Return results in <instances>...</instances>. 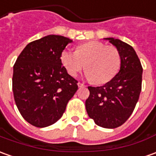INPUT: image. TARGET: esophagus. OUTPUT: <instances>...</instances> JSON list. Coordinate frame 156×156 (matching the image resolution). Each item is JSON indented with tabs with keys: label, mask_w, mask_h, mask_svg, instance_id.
Here are the masks:
<instances>
[{
	"label": "esophagus",
	"mask_w": 156,
	"mask_h": 156,
	"mask_svg": "<svg viewBox=\"0 0 156 156\" xmlns=\"http://www.w3.org/2000/svg\"><path fill=\"white\" fill-rule=\"evenodd\" d=\"M78 87H84V86H85V85H84V83H82L78 82Z\"/></svg>",
	"instance_id": "obj_1"
}]
</instances>
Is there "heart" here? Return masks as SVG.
Returning <instances> with one entry per match:
<instances>
[{"mask_svg": "<svg viewBox=\"0 0 156 156\" xmlns=\"http://www.w3.org/2000/svg\"><path fill=\"white\" fill-rule=\"evenodd\" d=\"M60 62L71 76H77L84 67L88 79L96 84H102L109 82L118 73L121 59L116 48L90 41L80 44L77 51L69 48H65L60 54Z\"/></svg>", "mask_w": 156, "mask_h": 156, "instance_id": "1", "label": "heart"}]
</instances>
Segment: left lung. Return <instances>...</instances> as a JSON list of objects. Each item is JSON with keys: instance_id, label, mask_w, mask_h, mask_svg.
I'll use <instances>...</instances> for the list:
<instances>
[{"instance_id": "8db88e82", "label": "left lung", "mask_w": 156, "mask_h": 156, "mask_svg": "<svg viewBox=\"0 0 156 156\" xmlns=\"http://www.w3.org/2000/svg\"><path fill=\"white\" fill-rule=\"evenodd\" d=\"M104 39L118 49L120 68L104 85L88 87L90 96L85 107L89 117L97 126L114 129L126 122L136 107L142 89L143 67L131 45L119 39Z\"/></svg>"}]
</instances>
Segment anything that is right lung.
Segmentation results:
<instances>
[{
    "instance_id": "right-lung-1",
    "label": "right lung",
    "mask_w": 156,
    "mask_h": 156,
    "mask_svg": "<svg viewBox=\"0 0 156 156\" xmlns=\"http://www.w3.org/2000/svg\"><path fill=\"white\" fill-rule=\"evenodd\" d=\"M72 42L58 35L33 41L26 45L13 66L16 106L34 126L43 128L59 120L78 90V81L60 62L61 52Z\"/></svg>"
}]
</instances>
